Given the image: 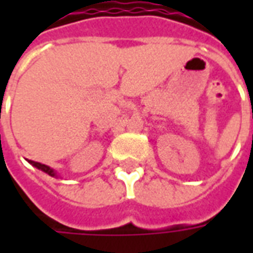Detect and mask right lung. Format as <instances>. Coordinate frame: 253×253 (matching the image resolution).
<instances>
[{
	"instance_id": "right-lung-1",
	"label": "right lung",
	"mask_w": 253,
	"mask_h": 253,
	"mask_svg": "<svg viewBox=\"0 0 253 253\" xmlns=\"http://www.w3.org/2000/svg\"><path fill=\"white\" fill-rule=\"evenodd\" d=\"M28 163H30L31 165H34L35 168H38V169L43 170L44 173H47V175L52 176V177H58L57 172L52 169V168H50L48 165H44V164H41V163H36V161H32V160H28Z\"/></svg>"
}]
</instances>
